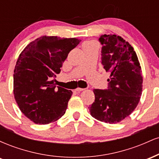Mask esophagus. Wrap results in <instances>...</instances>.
<instances>
[{
  "label": "esophagus",
  "mask_w": 159,
  "mask_h": 159,
  "mask_svg": "<svg viewBox=\"0 0 159 159\" xmlns=\"http://www.w3.org/2000/svg\"><path fill=\"white\" fill-rule=\"evenodd\" d=\"M84 90V89H83V88H79V87H78V88L75 89V90L77 91V92H81V91H83Z\"/></svg>",
  "instance_id": "1"
}]
</instances>
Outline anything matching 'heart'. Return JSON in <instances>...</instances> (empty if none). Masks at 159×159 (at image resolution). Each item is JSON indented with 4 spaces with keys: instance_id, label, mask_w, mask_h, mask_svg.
<instances>
[{
    "instance_id": "heart-1",
    "label": "heart",
    "mask_w": 159,
    "mask_h": 159,
    "mask_svg": "<svg viewBox=\"0 0 159 159\" xmlns=\"http://www.w3.org/2000/svg\"><path fill=\"white\" fill-rule=\"evenodd\" d=\"M97 45L96 44V42H93V41H90V42H88V43H86L84 44V48L86 47H92V46H96Z\"/></svg>"
}]
</instances>
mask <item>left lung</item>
Wrapping results in <instances>:
<instances>
[{"label":"left lung","instance_id":"8db88e82","mask_svg":"<svg viewBox=\"0 0 159 159\" xmlns=\"http://www.w3.org/2000/svg\"><path fill=\"white\" fill-rule=\"evenodd\" d=\"M101 63L110 73L105 90L94 89L95 101L88 107L95 119L117 123L135 109L142 94L143 77L133 47L116 35H102Z\"/></svg>","mask_w":159,"mask_h":159}]
</instances>
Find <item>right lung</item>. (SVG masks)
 I'll use <instances>...</instances> for the list:
<instances>
[{
    "mask_svg": "<svg viewBox=\"0 0 159 159\" xmlns=\"http://www.w3.org/2000/svg\"><path fill=\"white\" fill-rule=\"evenodd\" d=\"M80 42L75 38L41 36L19 55L13 75L14 96L21 112L34 123L45 125L65 114L72 92L56 87L52 79Z\"/></svg>",
    "mask_w": 159,
    "mask_h": 159,
    "instance_id": "right-lung-1",
    "label": "right lung"
}]
</instances>
